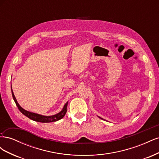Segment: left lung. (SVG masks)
Wrapping results in <instances>:
<instances>
[{
	"mask_svg": "<svg viewBox=\"0 0 159 159\" xmlns=\"http://www.w3.org/2000/svg\"><path fill=\"white\" fill-rule=\"evenodd\" d=\"M98 117H99L100 119H102V118H101V117H99V116H98Z\"/></svg>",
	"mask_w": 159,
	"mask_h": 159,
	"instance_id": "obj_1",
	"label": "left lung"
}]
</instances>
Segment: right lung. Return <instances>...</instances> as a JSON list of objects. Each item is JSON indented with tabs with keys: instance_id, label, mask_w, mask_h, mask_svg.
Segmentation results:
<instances>
[{
	"instance_id": "obj_1",
	"label": "right lung",
	"mask_w": 159,
	"mask_h": 159,
	"mask_svg": "<svg viewBox=\"0 0 159 159\" xmlns=\"http://www.w3.org/2000/svg\"><path fill=\"white\" fill-rule=\"evenodd\" d=\"M11 91H12V95L13 99L14 101V102H15L16 106L18 107V109L20 110V111L23 115H25V116H26L27 117L33 120V121L40 122V123H50V122L57 121H58V120L63 118L64 117V115H66V112H67V106H68V102L64 105L63 109H61L60 112H59L58 113H56L54 115L46 116V115H40V114H38V113L30 112V111H26L25 109H23L20 106V105L18 104V103L17 102V100L15 98V96H14V95L12 87H11Z\"/></svg>"
}]
</instances>
